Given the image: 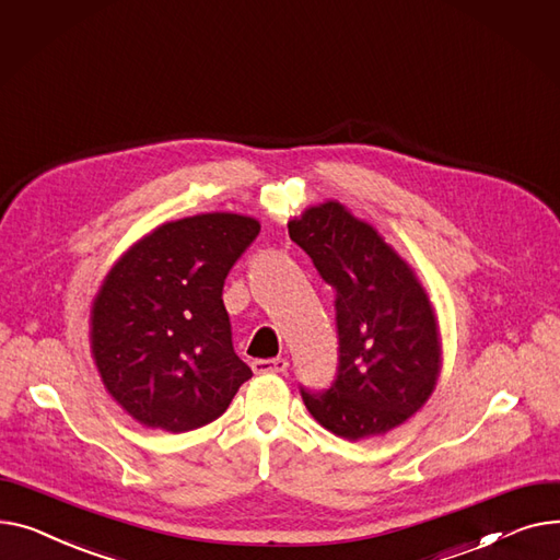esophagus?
I'll list each match as a JSON object with an SVG mask.
<instances>
[{"label":"esophagus","mask_w":560,"mask_h":560,"mask_svg":"<svg viewBox=\"0 0 560 560\" xmlns=\"http://www.w3.org/2000/svg\"><path fill=\"white\" fill-rule=\"evenodd\" d=\"M289 369V361L278 357V359H255L253 361V371L257 375H267V373H284Z\"/></svg>","instance_id":"1"}]
</instances>
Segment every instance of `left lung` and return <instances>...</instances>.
Here are the masks:
<instances>
[{
  "instance_id": "obj_1",
  "label": "left lung",
  "mask_w": 560,
  "mask_h": 560,
  "mask_svg": "<svg viewBox=\"0 0 560 560\" xmlns=\"http://www.w3.org/2000/svg\"><path fill=\"white\" fill-rule=\"evenodd\" d=\"M287 225L337 291V380L318 393L301 388L305 407L348 441L396 430L430 400L441 373L427 291L377 230L337 201L312 206Z\"/></svg>"
}]
</instances>
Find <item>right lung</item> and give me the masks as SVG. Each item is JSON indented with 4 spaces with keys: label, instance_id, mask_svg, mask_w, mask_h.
Masks as SVG:
<instances>
[{
    "label": "right lung",
    "instance_id": "obj_1",
    "mask_svg": "<svg viewBox=\"0 0 560 560\" xmlns=\"http://www.w3.org/2000/svg\"><path fill=\"white\" fill-rule=\"evenodd\" d=\"M259 221L208 212L167 221L130 246L92 303V357L140 424L172 434L217 420L253 375L233 350L223 282Z\"/></svg>",
    "mask_w": 560,
    "mask_h": 560
}]
</instances>
